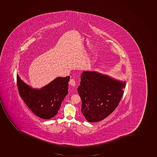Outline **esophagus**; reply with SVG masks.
Wrapping results in <instances>:
<instances>
[{
    "instance_id": "esophagus-1",
    "label": "esophagus",
    "mask_w": 157,
    "mask_h": 157,
    "mask_svg": "<svg viewBox=\"0 0 157 157\" xmlns=\"http://www.w3.org/2000/svg\"><path fill=\"white\" fill-rule=\"evenodd\" d=\"M75 80L74 78H71V79H70V84L71 85V86H75Z\"/></svg>"
}]
</instances>
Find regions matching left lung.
<instances>
[{"mask_svg":"<svg viewBox=\"0 0 157 157\" xmlns=\"http://www.w3.org/2000/svg\"><path fill=\"white\" fill-rule=\"evenodd\" d=\"M126 86L122 82L96 71H84L78 91L82 99V113L90 122L100 121L118 105Z\"/></svg>","mask_w":157,"mask_h":157,"instance_id":"8db88e82","label":"left lung"}]
</instances>
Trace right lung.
<instances>
[{"label":"right lung","instance_id":"add662e5","mask_svg":"<svg viewBox=\"0 0 157 157\" xmlns=\"http://www.w3.org/2000/svg\"><path fill=\"white\" fill-rule=\"evenodd\" d=\"M70 77L57 78L41 90L29 87L17 75V86L21 98L39 117L49 119L58 113L68 93Z\"/></svg>","mask_w":157,"mask_h":157}]
</instances>
